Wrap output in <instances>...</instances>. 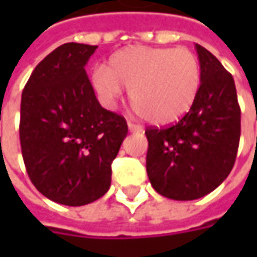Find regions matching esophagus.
Wrapping results in <instances>:
<instances>
[{
  "instance_id": "esophagus-1",
  "label": "esophagus",
  "mask_w": 257,
  "mask_h": 257,
  "mask_svg": "<svg viewBox=\"0 0 257 257\" xmlns=\"http://www.w3.org/2000/svg\"><path fill=\"white\" fill-rule=\"evenodd\" d=\"M128 128L131 132H136V134H139V132H142V131H143V128H142L140 125H138V123H134V122H128Z\"/></svg>"
}]
</instances>
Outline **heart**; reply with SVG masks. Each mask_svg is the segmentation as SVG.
I'll return each instance as SVG.
<instances>
[{
    "label": "heart",
    "mask_w": 257,
    "mask_h": 257,
    "mask_svg": "<svg viewBox=\"0 0 257 257\" xmlns=\"http://www.w3.org/2000/svg\"><path fill=\"white\" fill-rule=\"evenodd\" d=\"M92 84L108 106L126 88L136 111L165 125L191 108L201 85V66L189 48L128 47L112 55L108 68L93 70Z\"/></svg>",
    "instance_id": "heart-1"
}]
</instances>
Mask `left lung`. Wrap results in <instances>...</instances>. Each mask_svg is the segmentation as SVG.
<instances>
[{"label":"left lung","mask_w":257,"mask_h":257,"mask_svg":"<svg viewBox=\"0 0 257 257\" xmlns=\"http://www.w3.org/2000/svg\"><path fill=\"white\" fill-rule=\"evenodd\" d=\"M201 85L193 106L176 123L149 126L146 168L157 193L176 201L204 197L231 172L241 136V108L232 75L195 44Z\"/></svg>","instance_id":"1"}]
</instances>
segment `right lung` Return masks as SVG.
I'll return each mask as SVG.
<instances>
[{
	"mask_svg": "<svg viewBox=\"0 0 257 257\" xmlns=\"http://www.w3.org/2000/svg\"><path fill=\"white\" fill-rule=\"evenodd\" d=\"M96 45L67 42L38 63L22 93L19 136L36 189L81 206L107 193L111 164L128 134L122 115L100 106L85 64Z\"/></svg>",
	"mask_w": 257,
	"mask_h": 257,
	"instance_id": "obj_1",
	"label": "right lung"
}]
</instances>
